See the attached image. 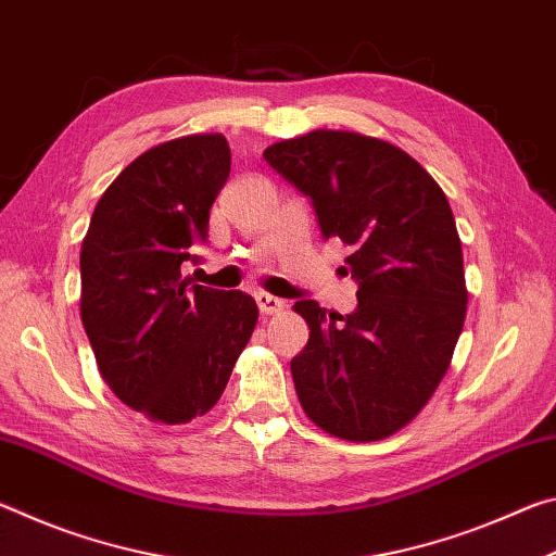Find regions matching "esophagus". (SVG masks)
<instances>
[{
    "instance_id": "34e87169",
    "label": "esophagus",
    "mask_w": 556,
    "mask_h": 556,
    "mask_svg": "<svg viewBox=\"0 0 556 556\" xmlns=\"http://www.w3.org/2000/svg\"><path fill=\"white\" fill-rule=\"evenodd\" d=\"M255 301H257L262 316H275L279 312H285V301L267 294V291H260V294H255Z\"/></svg>"
}]
</instances>
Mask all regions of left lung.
I'll list each match as a JSON object with an SVG mask.
<instances>
[{
  "instance_id": "obj_1",
  "label": "left lung",
  "mask_w": 556,
  "mask_h": 556,
  "mask_svg": "<svg viewBox=\"0 0 556 556\" xmlns=\"http://www.w3.org/2000/svg\"><path fill=\"white\" fill-rule=\"evenodd\" d=\"M265 159L312 199L324 238L348 244L357 281L353 314L294 304L308 326L291 361L296 397L326 434L388 439L425 409L464 331L468 289L451 205L425 166L361 131L314 129L267 147Z\"/></svg>"
}]
</instances>
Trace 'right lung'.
Masks as SVG:
<instances>
[{
	"label": "right lung",
	"mask_w": 556,
	"mask_h": 556,
	"mask_svg": "<svg viewBox=\"0 0 556 556\" xmlns=\"http://www.w3.org/2000/svg\"><path fill=\"white\" fill-rule=\"evenodd\" d=\"M228 174L218 131L156 144L108 186L83 238L80 318L100 375L154 425L211 412L255 331V299L181 277Z\"/></svg>",
	"instance_id": "obj_1"
}]
</instances>
